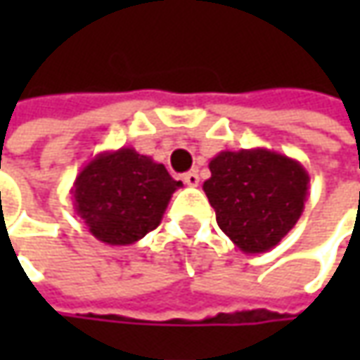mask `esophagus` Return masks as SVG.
Masks as SVG:
<instances>
[{"instance_id": "esophagus-1", "label": "esophagus", "mask_w": 360, "mask_h": 360, "mask_svg": "<svg viewBox=\"0 0 360 360\" xmlns=\"http://www.w3.org/2000/svg\"><path fill=\"white\" fill-rule=\"evenodd\" d=\"M182 180H184V184H188V186H198V184H200V178H198V174L196 172L184 174Z\"/></svg>"}]
</instances>
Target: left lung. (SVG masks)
Returning a JSON list of instances; mask_svg holds the SVG:
<instances>
[{"instance_id": "left-lung-1", "label": "left lung", "mask_w": 360, "mask_h": 360, "mask_svg": "<svg viewBox=\"0 0 360 360\" xmlns=\"http://www.w3.org/2000/svg\"><path fill=\"white\" fill-rule=\"evenodd\" d=\"M208 168L202 188L220 230L242 252H266L295 229L311 182L298 160L266 148L224 150Z\"/></svg>"}]
</instances>
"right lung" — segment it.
Returning a JSON list of instances; mask_svg holds the SVG:
<instances>
[{"label":"right lung","mask_w":360,"mask_h":360,"mask_svg":"<svg viewBox=\"0 0 360 360\" xmlns=\"http://www.w3.org/2000/svg\"><path fill=\"white\" fill-rule=\"evenodd\" d=\"M178 188L182 182L164 164L124 146L94 156L79 170L72 198L91 236L128 246L158 226Z\"/></svg>","instance_id":"add662e5"}]
</instances>
